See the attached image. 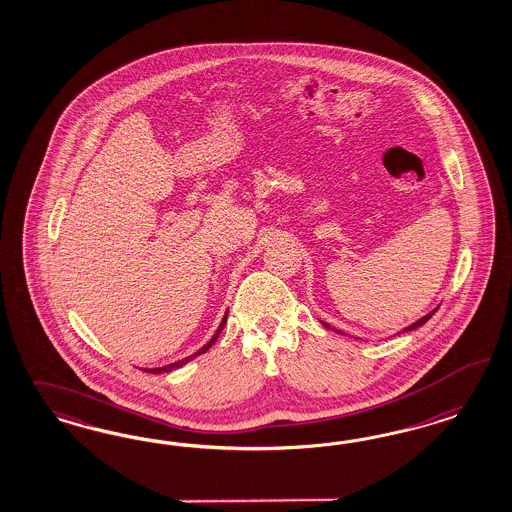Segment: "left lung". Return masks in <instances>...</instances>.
Listing matches in <instances>:
<instances>
[{
    "instance_id": "obj_1",
    "label": "left lung",
    "mask_w": 512,
    "mask_h": 512,
    "mask_svg": "<svg viewBox=\"0 0 512 512\" xmlns=\"http://www.w3.org/2000/svg\"><path fill=\"white\" fill-rule=\"evenodd\" d=\"M435 311H437V308H435L434 311H430V313H426L424 317H420L419 321L417 323H413V325L407 326V328H403L402 332H409V330H415V328H419V326L424 325L432 315H434ZM323 325L326 326V328H330V330H334V332H338V334H341V336H345V332H341V330H336V328H332L330 325H326V323H323Z\"/></svg>"
}]
</instances>
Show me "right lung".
<instances>
[{"label": "right lung", "mask_w": 512, "mask_h": 512, "mask_svg": "<svg viewBox=\"0 0 512 512\" xmlns=\"http://www.w3.org/2000/svg\"><path fill=\"white\" fill-rule=\"evenodd\" d=\"M227 313L229 311H225V317H223V321H221V325H219V328L216 330V334L212 336V340L208 341L206 345H202L201 349L197 351V353H193V355H189V357L182 358V360H178V362H172V364H167V366H163V368H154V370H144V372H150V373H167L172 372V370H178V368H182L184 364H187L189 360H193L195 357H199V355H202V353H206L214 343H216L217 338H219V334H221V330H223V326H225V321H227Z\"/></svg>", "instance_id": "add662e5"}]
</instances>
